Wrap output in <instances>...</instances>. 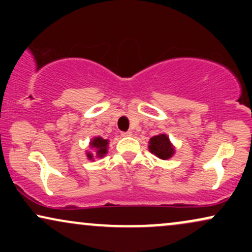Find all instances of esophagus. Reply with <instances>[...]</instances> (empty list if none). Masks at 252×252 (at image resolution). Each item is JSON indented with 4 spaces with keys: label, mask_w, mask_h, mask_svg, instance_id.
Wrapping results in <instances>:
<instances>
[{
    "label": "esophagus",
    "mask_w": 252,
    "mask_h": 252,
    "mask_svg": "<svg viewBox=\"0 0 252 252\" xmlns=\"http://www.w3.org/2000/svg\"><path fill=\"white\" fill-rule=\"evenodd\" d=\"M132 132L131 131H123L122 132V136H124V137H128V136H131Z\"/></svg>",
    "instance_id": "obj_1"
}]
</instances>
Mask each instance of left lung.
<instances>
[{
	"label": "left lung",
	"instance_id": "left-lung-1",
	"mask_svg": "<svg viewBox=\"0 0 252 252\" xmlns=\"http://www.w3.org/2000/svg\"><path fill=\"white\" fill-rule=\"evenodd\" d=\"M149 143L150 152L155 154L158 158H162V160H167V158H172V155L174 154V148L170 144L169 138L164 134L152 137Z\"/></svg>",
	"mask_w": 252,
	"mask_h": 252
}]
</instances>
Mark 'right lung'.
Segmentation results:
<instances>
[{"label":"right lung","mask_w":252,"mask_h":252,"mask_svg":"<svg viewBox=\"0 0 252 252\" xmlns=\"http://www.w3.org/2000/svg\"><path fill=\"white\" fill-rule=\"evenodd\" d=\"M106 146H108V140H104L102 137L94 138L91 142V147L92 148L97 149V156H99V158H102V156L106 154ZM88 158L90 160H92L94 155L88 154Z\"/></svg>","instance_id":"1"}]
</instances>
